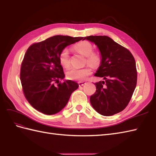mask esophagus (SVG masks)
Wrapping results in <instances>:
<instances>
[{"label":"esophagus","mask_w":156,"mask_h":156,"mask_svg":"<svg viewBox=\"0 0 156 156\" xmlns=\"http://www.w3.org/2000/svg\"><path fill=\"white\" fill-rule=\"evenodd\" d=\"M84 84H86V82H78V85L80 87L84 86Z\"/></svg>","instance_id":"34e87169"}]
</instances>
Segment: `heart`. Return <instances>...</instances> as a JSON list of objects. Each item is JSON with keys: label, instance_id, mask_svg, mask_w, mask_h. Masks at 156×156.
<instances>
[{"label": "heart", "instance_id": "1", "mask_svg": "<svg viewBox=\"0 0 156 156\" xmlns=\"http://www.w3.org/2000/svg\"><path fill=\"white\" fill-rule=\"evenodd\" d=\"M77 52L86 56V62L92 66H96L100 61V56L96 52H92L93 46L88 41H81L74 46ZM58 60L60 64L64 68L70 66L69 52L67 48H64L59 54ZM92 74L91 68L85 67L82 68H71L66 72L67 78L76 81H84Z\"/></svg>", "mask_w": 156, "mask_h": 156}]
</instances>
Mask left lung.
Returning a JSON list of instances; mask_svg holds the SVG:
<instances>
[{
  "mask_svg": "<svg viewBox=\"0 0 156 156\" xmlns=\"http://www.w3.org/2000/svg\"><path fill=\"white\" fill-rule=\"evenodd\" d=\"M87 40L98 48L101 61L94 76L105 81L95 83L96 91L90 98L97 112L114 115L127 106L137 84L136 61L128 49L107 36H89Z\"/></svg>",
  "mask_w": 156,
  "mask_h": 156,
  "instance_id": "obj_1",
  "label": "left lung"
}]
</instances>
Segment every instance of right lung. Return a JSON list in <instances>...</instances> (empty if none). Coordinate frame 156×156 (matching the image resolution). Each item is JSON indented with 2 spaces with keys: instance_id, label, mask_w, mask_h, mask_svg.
Listing matches in <instances>:
<instances>
[{
  "instance_id": "right-lung-1",
  "label": "right lung",
  "mask_w": 156,
  "mask_h": 156,
  "mask_svg": "<svg viewBox=\"0 0 156 156\" xmlns=\"http://www.w3.org/2000/svg\"><path fill=\"white\" fill-rule=\"evenodd\" d=\"M83 37L56 35L32 44L21 64L20 80L24 94L36 110L46 115H53L66 106L78 84L64 78L58 56L62 50L78 42Z\"/></svg>"
}]
</instances>
